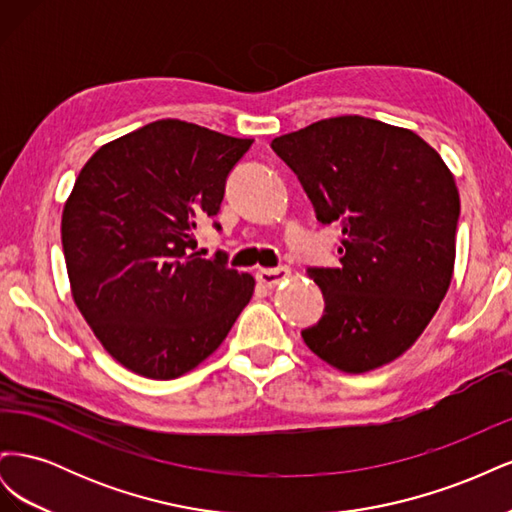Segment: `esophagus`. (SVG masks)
Returning <instances> with one entry per match:
<instances>
[{"mask_svg": "<svg viewBox=\"0 0 512 512\" xmlns=\"http://www.w3.org/2000/svg\"><path fill=\"white\" fill-rule=\"evenodd\" d=\"M290 275L288 267H277V269H260L256 273V280L258 284H262L265 288H273L280 284L282 280H286V277Z\"/></svg>", "mask_w": 512, "mask_h": 512, "instance_id": "34e87169", "label": "esophagus"}]
</instances>
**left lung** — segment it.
Listing matches in <instances>:
<instances>
[{
	"label": "left lung",
	"instance_id": "8db88e82",
	"mask_svg": "<svg viewBox=\"0 0 512 512\" xmlns=\"http://www.w3.org/2000/svg\"><path fill=\"white\" fill-rule=\"evenodd\" d=\"M320 224H339L337 267H309L324 314L301 335L329 365L363 374L425 331L451 286L459 192L440 153L410 130L359 115L277 136Z\"/></svg>",
	"mask_w": 512,
	"mask_h": 512
}]
</instances>
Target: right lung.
<instances>
[{
  "instance_id": "add662e5",
  "label": "right lung",
  "mask_w": 512,
  "mask_h": 512,
  "mask_svg": "<svg viewBox=\"0 0 512 512\" xmlns=\"http://www.w3.org/2000/svg\"><path fill=\"white\" fill-rule=\"evenodd\" d=\"M252 143L160 119L100 147L79 173L61 215L72 297L134 374L183 376L250 303L254 277L230 269L224 252L200 258L194 230L220 213L226 179Z\"/></svg>"
}]
</instances>
